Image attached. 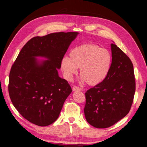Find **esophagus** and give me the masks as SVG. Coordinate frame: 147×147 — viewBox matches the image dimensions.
<instances>
[{
    "mask_svg": "<svg viewBox=\"0 0 147 147\" xmlns=\"http://www.w3.org/2000/svg\"><path fill=\"white\" fill-rule=\"evenodd\" d=\"M72 90L74 91V92H76V91H81L82 89L80 88L79 87H76V86H74L72 88Z\"/></svg>",
    "mask_w": 147,
    "mask_h": 147,
    "instance_id": "esophagus-1",
    "label": "esophagus"
}]
</instances>
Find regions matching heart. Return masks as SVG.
Segmentation results:
<instances>
[{
    "label": "heart",
    "mask_w": 147,
    "mask_h": 147,
    "mask_svg": "<svg viewBox=\"0 0 147 147\" xmlns=\"http://www.w3.org/2000/svg\"><path fill=\"white\" fill-rule=\"evenodd\" d=\"M111 64L112 56L107 50L95 44H86L73 48L69 53V58H62L60 67L64 78L69 81L73 80L80 68L81 80L94 86L107 78Z\"/></svg>",
    "instance_id": "heart-1"
}]
</instances>
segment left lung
<instances>
[{
	"label": "left lung",
	"instance_id": "left-lung-1",
	"mask_svg": "<svg viewBox=\"0 0 147 147\" xmlns=\"http://www.w3.org/2000/svg\"><path fill=\"white\" fill-rule=\"evenodd\" d=\"M111 47L112 64L107 78L86 93V119L99 129L109 127L126 115L135 92L134 66L130 59L114 42Z\"/></svg>",
	"mask_w": 147,
	"mask_h": 147
}]
</instances>
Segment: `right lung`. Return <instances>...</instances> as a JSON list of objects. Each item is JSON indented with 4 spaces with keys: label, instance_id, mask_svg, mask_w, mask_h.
<instances>
[{
    "label": "right lung",
    "instance_id": "1",
    "mask_svg": "<svg viewBox=\"0 0 147 147\" xmlns=\"http://www.w3.org/2000/svg\"><path fill=\"white\" fill-rule=\"evenodd\" d=\"M78 32H58L32 38L12 65L8 91L13 105L39 126L56 120L72 89L58 73L60 61ZM43 58L45 60H39Z\"/></svg>",
    "mask_w": 147,
    "mask_h": 147
}]
</instances>
